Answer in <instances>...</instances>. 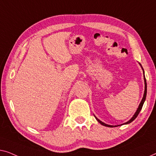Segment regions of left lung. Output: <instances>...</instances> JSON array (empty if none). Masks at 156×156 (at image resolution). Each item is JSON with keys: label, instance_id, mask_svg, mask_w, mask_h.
Wrapping results in <instances>:
<instances>
[{"label": "left lung", "instance_id": "obj_1", "mask_svg": "<svg viewBox=\"0 0 156 156\" xmlns=\"http://www.w3.org/2000/svg\"><path fill=\"white\" fill-rule=\"evenodd\" d=\"M139 65L141 66V69H142V70H143V72H144V84H145V87H144V93L143 98H142V100H141V102H140V104H139V107H138V108H137V109H136V112L134 113V115H133V117H131V119H129L128 122H125V123H124V124H120V125H115V126H113V125H109V124H105V123L102 122V121H100V120L99 119H98V118L96 117L95 115H94V116H95V119H97V121H98V122H99L100 124H102V125H103V126H107V127H116V126H122V125H124V124H130V123H131V122H132L133 121V120H134V119H136V118L137 117V116L139 115V112H140V111L141 110L142 107H143V105H144V102H145V100H146V94H147V84H146V78H145V75H144V69H143V67H142V66H141V63H139Z\"/></svg>", "mask_w": 156, "mask_h": 156}]
</instances>
